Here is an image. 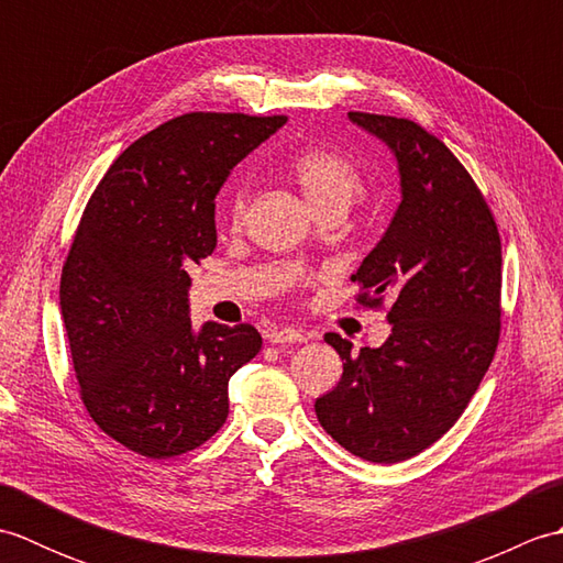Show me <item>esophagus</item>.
Masks as SVG:
<instances>
[{"label":"esophagus","mask_w":563,"mask_h":563,"mask_svg":"<svg viewBox=\"0 0 563 563\" xmlns=\"http://www.w3.org/2000/svg\"><path fill=\"white\" fill-rule=\"evenodd\" d=\"M268 341L280 345V343H302L307 341V333L302 329H292V327H285V329H275L268 333Z\"/></svg>","instance_id":"34e87169"}]
</instances>
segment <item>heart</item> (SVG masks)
I'll return each instance as SVG.
<instances>
[{
  "instance_id": "obj_1",
  "label": "heart",
  "mask_w": 563,
  "mask_h": 563,
  "mask_svg": "<svg viewBox=\"0 0 563 563\" xmlns=\"http://www.w3.org/2000/svg\"><path fill=\"white\" fill-rule=\"evenodd\" d=\"M295 178L302 194L319 212L324 208H345L349 210L355 198L363 196L365 178L361 166L351 157L333 150H309L295 159ZM249 188L246 184H236L232 190L230 210L232 218H242L246 208Z\"/></svg>"
}]
</instances>
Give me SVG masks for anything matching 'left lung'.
Listing matches in <instances>:
<instances>
[{
    "instance_id": "obj_1",
    "label": "left lung",
    "mask_w": 563,
    "mask_h": 563,
    "mask_svg": "<svg viewBox=\"0 0 563 563\" xmlns=\"http://www.w3.org/2000/svg\"><path fill=\"white\" fill-rule=\"evenodd\" d=\"M397 159L401 202L351 280L363 305L391 300L389 339L351 353L314 401L321 428L355 457L394 464L454 426L494 361L500 331V236L457 157L406 118L349 113Z\"/></svg>"
}]
</instances>
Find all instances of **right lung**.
Wrapping results in <instances>:
<instances>
[{
  "instance_id": "add662e5",
  "label": "right lung",
  "mask_w": 563,
  "mask_h": 563,
  "mask_svg": "<svg viewBox=\"0 0 563 563\" xmlns=\"http://www.w3.org/2000/svg\"><path fill=\"white\" fill-rule=\"evenodd\" d=\"M288 118L188 113L118 157L93 190L59 283L89 416L152 460L196 450L230 413L227 385L261 351L249 327L190 324L188 268L218 246L214 198Z\"/></svg>"
}]
</instances>
